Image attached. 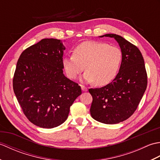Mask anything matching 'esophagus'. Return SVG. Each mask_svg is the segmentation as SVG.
Instances as JSON below:
<instances>
[{
    "label": "esophagus",
    "instance_id": "34e87169",
    "mask_svg": "<svg viewBox=\"0 0 160 160\" xmlns=\"http://www.w3.org/2000/svg\"><path fill=\"white\" fill-rule=\"evenodd\" d=\"M80 87H81V89H82L83 91H88L87 88V87H85L84 86H83V85H81Z\"/></svg>",
    "mask_w": 160,
    "mask_h": 160
}]
</instances>
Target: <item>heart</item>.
Masks as SVG:
<instances>
[{
    "mask_svg": "<svg viewBox=\"0 0 160 160\" xmlns=\"http://www.w3.org/2000/svg\"><path fill=\"white\" fill-rule=\"evenodd\" d=\"M122 60V52L118 47L105 42L86 41L75 47L73 55L63 58L62 66L70 79H76L85 67L84 80L103 86L117 76Z\"/></svg>",
    "mask_w": 160,
    "mask_h": 160,
    "instance_id": "1",
    "label": "heart"
}]
</instances>
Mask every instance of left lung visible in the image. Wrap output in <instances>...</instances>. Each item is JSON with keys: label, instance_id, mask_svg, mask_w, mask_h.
Returning a JSON list of instances; mask_svg holds the SVG:
<instances>
[{"label": "left lung", "instance_id": "1", "mask_svg": "<svg viewBox=\"0 0 160 160\" xmlns=\"http://www.w3.org/2000/svg\"><path fill=\"white\" fill-rule=\"evenodd\" d=\"M119 44L122 52L120 70L115 79L101 88L89 89L93 97L90 113L94 120L107 124L120 123L130 118L147 87V74L143 56L137 47L123 37L107 33Z\"/></svg>", "mask_w": 160, "mask_h": 160}]
</instances>
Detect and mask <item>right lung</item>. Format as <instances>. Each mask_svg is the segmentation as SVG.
Here are the masks:
<instances>
[{
  "label": "right lung",
  "mask_w": 160,
  "mask_h": 160,
  "mask_svg": "<svg viewBox=\"0 0 160 160\" xmlns=\"http://www.w3.org/2000/svg\"><path fill=\"white\" fill-rule=\"evenodd\" d=\"M62 41L45 38L20 56L13 89L24 114L41 128L62 124L70 107L82 93L81 87L63 73Z\"/></svg>",
  "instance_id": "right-lung-1"
}]
</instances>
